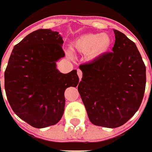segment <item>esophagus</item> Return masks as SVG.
Returning <instances> with one entry per match:
<instances>
[{
    "mask_svg": "<svg viewBox=\"0 0 152 152\" xmlns=\"http://www.w3.org/2000/svg\"><path fill=\"white\" fill-rule=\"evenodd\" d=\"M77 73H78V78H79V79H81L82 77H83V72H82L81 69H78V70H77Z\"/></svg>",
    "mask_w": 152,
    "mask_h": 152,
    "instance_id": "1",
    "label": "esophagus"
}]
</instances>
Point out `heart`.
<instances>
[{
  "instance_id": "b5f03b06",
  "label": "heart",
  "mask_w": 152,
  "mask_h": 152,
  "mask_svg": "<svg viewBox=\"0 0 152 152\" xmlns=\"http://www.w3.org/2000/svg\"><path fill=\"white\" fill-rule=\"evenodd\" d=\"M111 45V38L105 33H89L75 41L74 48L80 52L91 53V56H96L106 52Z\"/></svg>"
}]
</instances>
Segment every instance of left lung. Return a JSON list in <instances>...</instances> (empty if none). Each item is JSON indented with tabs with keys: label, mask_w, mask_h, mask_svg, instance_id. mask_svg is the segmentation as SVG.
Listing matches in <instances>:
<instances>
[{
	"label": "left lung",
	"mask_w": 152,
	"mask_h": 152,
	"mask_svg": "<svg viewBox=\"0 0 152 152\" xmlns=\"http://www.w3.org/2000/svg\"><path fill=\"white\" fill-rule=\"evenodd\" d=\"M112 52L81 64L78 90L93 124L117 128L139 109L146 88V66L136 45L114 29Z\"/></svg>",
	"instance_id": "8db88e82"
}]
</instances>
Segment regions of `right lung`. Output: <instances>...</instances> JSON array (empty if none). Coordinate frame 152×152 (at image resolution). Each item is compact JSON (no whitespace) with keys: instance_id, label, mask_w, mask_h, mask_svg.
Wrapping results in <instances>:
<instances>
[{"instance_id":"obj_1","label":"right lung","mask_w":152,"mask_h":152,"mask_svg":"<svg viewBox=\"0 0 152 152\" xmlns=\"http://www.w3.org/2000/svg\"><path fill=\"white\" fill-rule=\"evenodd\" d=\"M63 42L57 32L36 30L15 46L5 69V90L10 107L34 128L59 122L65 89L78 84L77 70L64 74L56 69V62L65 55Z\"/></svg>"}]
</instances>
